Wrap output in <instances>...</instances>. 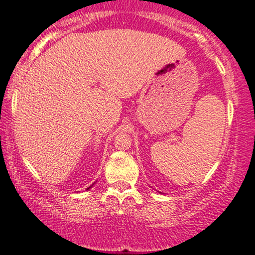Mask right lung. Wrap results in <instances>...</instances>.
<instances>
[{"mask_svg": "<svg viewBox=\"0 0 255 255\" xmlns=\"http://www.w3.org/2000/svg\"><path fill=\"white\" fill-rule=\"evenodd\" d=\"M89 188H90V187H89ZM89 188H87V189H89Z\"/></svg>", "mask_w": 255, "mask_h": 255, "instance_id": "1", "label": "right lung"}]
</instances>
